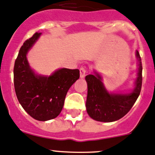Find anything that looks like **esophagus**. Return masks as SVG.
I'll list each match as a JSON object with an SVG mask.
<instances>
[{"label": "esophagus", "mask_w": 155, "mask_h": 155, "mask_svg": "<svg viewBox=\"0 0 155 155\" xmlns=\"http://www.w3.org/2000/svg\"><path fill=\"white\" fill-rule=\"evenodd\" d=\"M79 71H80V77L81 78H84L86 76V69L84 66H82V67L79 69Z\"/></svg>", "instance_id": "esophagus-1"}]
</instances>
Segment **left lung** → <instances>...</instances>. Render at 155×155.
<instances>
[{
	"label": "left lung",
	"mask_w": 155,
	"mask_h": 155,
	"mask_svg": "<svg viewBox=\"0 0 155 155\" xmlns=\"http://www.w3.org/2000/svg\"><path fill=\"white\" fill-rule=\"evenodd\" d=\"M136 55L139 62L138 76L134 90L130 94L109 93L97 73L86 76L88 86L86 107L90 117L100 122H113L124 117L130 110L138 98L142 86V63L138 51Z\"/></svg>",
	"instance_id": "obj_1"
}]
</instances>
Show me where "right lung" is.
<instances>
[{"mask_svg": "<svg viewBox=\"0 0 155 155\" xmlns=\"http://www.w3.org/2000/svg\"><path fill=\"white\" fill-rule=\"evenodd\" d=\"M40 35L35 33L21 47L14 66V85L24 110L34 119L45 121L60 114L68 90L79 78V70L61 69L49 77L35 74L29 67L26 54Z\"/></svg>", "mask_w": 155, "mask_h": 155, "instance_id": "1", "label": "right lung"}]
</instances>
